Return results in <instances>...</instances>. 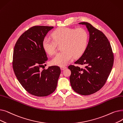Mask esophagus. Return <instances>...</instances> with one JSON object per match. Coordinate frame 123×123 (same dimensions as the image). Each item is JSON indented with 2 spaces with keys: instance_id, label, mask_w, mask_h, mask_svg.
<instances>
[{
  "instance_id": "esophagus-1",
  "label": "esophagus",
  "mask_w": 123,
  "mask_h": 123,
  "mask_svg": "<svg viewBox=\"0 0 123 123\" xmlns=\"http://www.w3.org/2000/svg\"><path fill=\"white\" fill-rule=\"evenodd\" d=\"M60 68H61V69L62 70H64L66 69L67 68V67H66V66H61V67H60Z\"/></svg>"
}]
</instances>
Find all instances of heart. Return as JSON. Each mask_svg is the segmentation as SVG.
<instances>
[{
    "instance_id": "heart-1",
    "label": "heart",
    "mask_w": 123,
    "mask_h": 123,
    "mask_svg": "<svg viewBox=\"0 0 123 123\" xmlns=\"http://www.w3.org/2000/svg\"><path fill=\"white\" fill-rule=\"evenodd\" d=\"M53 40L49 37L44 38L42 47L44 51L49 55L56 52L57 45H61L62 50L51 60L53 65L63 66L71 61L73 57H81L86 50L88 40L86 30L82 28L77 29L60 27L51 34Z\"/></svg>"
}]
</instances>
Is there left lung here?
<instances>
[{"label": "left lung", "mask_w": 123, "mask_h": 123, "mask_svg": "<svg viewBox=\"0 0 123 123\" xmlns=\"http://www.w3.org/2000/svg\"><path fill=\"white\" fill-rule=\"evenodd\" d=\"M89 32V40L84 53L75 64L84 68L69 65L71 71L70 81L76 93L89 95L100 90L111 73L114 54L111 44L103 32L89 23L82 22Z\"/></svg>", "instance_id": "left-lung-1"}]
</instances>
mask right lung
Segmentation results:
<instances>
[{"mask_svg":"<svg viewBox=\"0 0 123 123\" xmlns=\"http://www.w3.org/2000/svg\"><path fill=\"white\" fill-rule=\"evenodd\" d=\"M53 28H30L18 38L13 50L12 66L17 80L27 92L37 97L47 96L55 91L61 73L57 66L40 69L48 60L42 47L43 40Z\"/></svg>","mask_w":123,"mask_h":123,"instance_id":"obj_1","label":"right lung"}]
</instances>
